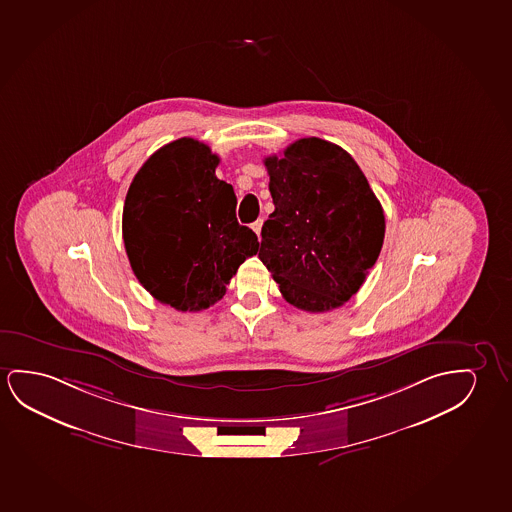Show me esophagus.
I'll use <instances>...</instances> for the list:
<instances>
[{"label":"esophagus","instance_id":"1","mask_svg":"<svg viewBox=\"0 0 512 512\" xmlns=\"http://www.w3.org/2000/svg\"><path fill=\"white\" fill-rule=\"evenodd\" d=\"M252 229L257 236H260V230H262V220H257V222L252 223Z\"/></svg>","mask_w":512,"mask_h":512}]
</instances>
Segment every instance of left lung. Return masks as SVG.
<instances>
[{"label": "left lung", "mask_w": 512, "mask_h": 512, "mask_svg": "<svg viewBox=\"0 0 512 512\" xmlns=\"http://www.w3.org/2000/svg\"><path fill=\"white\" fill-rule=\"evenodd\" d=\"M275 211L259 259L287 303L329 312L361 289L384 245L386 218L356 160L306 137L264 160Z\"/></svg>", "instance_id": "obj_1"}]
</instances>
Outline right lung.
<instances>
[{
	"instance_id": "right-lung-1",
	"label": "right lung",
	"mask_w": 512,
	"mask_h": 512,
	"mask_svg": "<svg viewBox=\"0 0 512 512\" xmlns=\"http://www.w3.org/2000/svg\"><path fill=\"white\" fill-rule=\"evenodd\" d=\"M220 158L183 137L155 151L135 174L123 208L130 266L156 301L200 312L222 299L230 278L259 252L239 225L236 193L216 178Z\"/></svg>"
}]
</instances>
